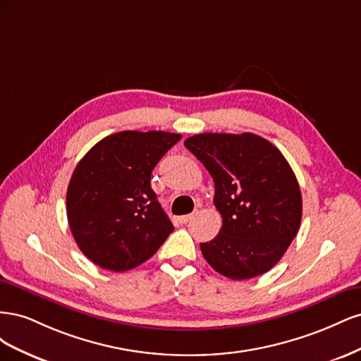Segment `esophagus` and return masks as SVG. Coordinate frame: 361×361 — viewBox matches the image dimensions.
Wrapping results in <instances>:
<instances>
[{"instance_id":"esophagus-1","label":"esophagus","mask_w":361,"mask_h":361,"mask_svg":"<svg viewBox=\"0 0 361 361\" xmlns=\"http://www.w3.org/2000/svg\"><path fill=\"white\" fill-rule=\"evenodd\" d=\"M192 214H188V215H182V216H179V223H182V224H187L188 221H191L192 220Z\"/></svg>"}]
</instances>
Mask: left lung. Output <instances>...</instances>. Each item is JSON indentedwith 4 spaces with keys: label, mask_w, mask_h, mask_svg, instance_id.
<instances>
[{
    "label": "left lung",
    "mask_w": 361,
    "mask_h": 361,
    "mask_svg": "<svg viewBox=\"0 0 361 361\" xmlns=\"http://www.w3.org/2000/svg\"><path fill=\"white\" fill-rule=\"evenodd\" d=\"M215 183L214 204L223 226L200 244L216 272L247 280L269 271L286 253L301 224L302 200L281 152L256 134L204 133L185 140Z\"/></svg>",
    "instance_id": "obj_1"
}]
</instances>
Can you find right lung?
<instances>
[{"label": "right lung", "instance_id": "add662e5", "mask_svg": "<svg viewBox=\"0 0 361 361\" xmlns=\"http://www.w3.org/2000/svg\"><path fill=\"white\" fill-rule=\"evenodd\" d=\"M180 134L123 130L102 138L75 167L66 212L76 244L94 265L133 269L173 232L150 187V174Z\"/></svg>", "mask_w": 361, "mask_h": 361}]
</instances>
